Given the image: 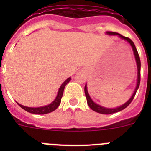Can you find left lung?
I'll use <instances>...</instances> for the list:
<instances>
[{"label": "left lung", "instance_id": "8db88e82", "mask_svg": "<svg viewBox=\"0 0 151 151\" xmlns=\"http://www.w3.org/2000/svg\"><path fill=\"white\" fill-rule=\"evenodd\" d=\"M106 33L109 35H118L119 36L120 38H122V39H125V41H127L130 44L131 46L132 47L134 57H135L136 63H137V66H138V82H137V86H136V88H135V90H134V94H132V97H131L130 99H129L127 102L125 103V104L122 105V106H119V107L115 108V109H109V108L103 107V106H101L100 105L96 104L95 103L93 102V101L91 99V97H90V96H89L88 92V90H87V86H86V85L85 86V96H86V99H87L88 104V106H90L91 109L94 110V111L97 112V113H102V114H112V113H117V112L121 111V110H124L125 108H126L129 104H130L131 102H132V100L134 99V95H135L136 92H137V90H138V88H139L140 81H141V60H140L139 55H138V50H137V49H136V47H135V45H134V44L133 43V41H132L130 38H128V37H125V36L122 35L118 34V33H116V32H107Z\"/></svg>", "mask_w": 151, "mask_h": 151}]
</instances>
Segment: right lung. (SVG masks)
Here are the masks:
<instances>
[{"label":"right lung","mask_w":151,"mask_h":151,"mask_svg":"<svg viewBox=\"0 0 151 151\" xmlns=\"http://www.w3.org/2000/svg\"><path fill=\"white\" fill-rule=\"evenodd\" d=\"M71 80V78H69L62 84V85L60 86V88L59 91H58V94H57V97H56V99L54 100L53 102L50 104L47 105V106H41V107H37V108H34V107H28V106H22V105L19 104H18V105L20 107H22L23 110H25L26 111L29 112V113H34V114H47V113H51L53 112L54 110H55L59 105L60 104V102H61V98L63 97V91H64V88L65 86L66 85V84L69 82Z\"/></svg>","instance_id":"1"}]
</instances>
